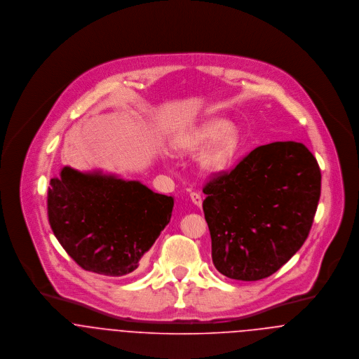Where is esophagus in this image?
I'll list each match as a JSON object with an SVG mask.
<instances>
[{"label": "esophagus", "instance_id": "obj_1", "mask_svg": "<svg viewBox=\"0 0 359 359\" xmlns=\"http://www.w3.org/2000/svg\"><path fill=\"white\" fill-rule=\"evenodd\" d=\"M191 201H192L195 205H198V207H201L202 203H203L202 195H201L199 192H192V194H191Z\"/></svg>", "mask_w": 359, "mask_h": 359}]
</instances>
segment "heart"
Returning <instances> with one entry per match:
<instances>
[{"instance_id":"heart-1","label":"heart","mask_w":359,"mask_h":359,"mask_svg":"<svg viewBox=\"0 0 359 359\" xmlns=\"http://www.w3.org/2000/svg\"><path fill=\"white\" fill-rule=\"evenodd\" d=\"M210 142L212 144L202 154L201 165L208 172H217L224 170L236 154L241 144V133L226 120L215 117L184 134L177 141V147L182 152H196Z\"/></svg>"}]
</instances>
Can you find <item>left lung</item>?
<instances>
[{"label": "left lung", "instance_id": "obj_1", "mask_svg": "<svg viewBox=\"0 0 359 359\" xmlns=\"http://www.w3.org/2000/svg\"><path fill=\"white\" fill-rule=\"evenodd\" d=\"M214 266L226 278L259 280L303 246L320 196L316 158L300 142H272L203 187Z\"/></svg>", "mask_w": 359, "mask_h": 359}]
</instances>
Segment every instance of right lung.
Masks as SVG:
<instances>
[{
    "mask_svg": "<svg viewBox=\"0 0 359 359\" xmlns=\"http://www.w3.org/2000/svg\"><path fill=\"white\" fill-rule=\"evenodd\" d=\"M172 196L138 181L63 167L48 188V221L57 242L83 269L104 276L135 271L170 222Z\"/></svg>",
    "mask_w": 359,
    "mask_h": 359,
    "instance_id": "right-lung-1",
    "label": "right lung"
}]
</instances>
